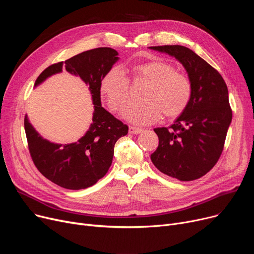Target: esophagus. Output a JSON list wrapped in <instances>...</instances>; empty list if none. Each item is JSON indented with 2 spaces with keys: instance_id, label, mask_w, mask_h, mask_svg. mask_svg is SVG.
<instances>
[{
  "instance_id": "34e87169",
  "label": "esophagus",
  "mask_w": 254,
  "mask_h": 254,
  "mask_svg": "<svg viewBox=\"0 0 254 254\" xmlns=\"http://www.w3.org/2000/svg\"><path fill=\"white\" fill-rule=\"evenodd\" d=\"M142 131H143V129L139 128V127H128V132H129V134H132V135L141 134Z\"/></svg>"
}]
</instances>
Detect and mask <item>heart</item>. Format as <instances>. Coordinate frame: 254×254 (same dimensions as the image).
Here are the masks:
<instances>
[{
  "label": "heart",
  "mask_w": 254,
  "mask_h": 254,
  "mask_svg": "<svg viewBox=\"0 0 254 254\" xmlns=\"http://www.w3.org/2000/svg\"><path fill=\"white\" fill-rule=\"evenodd\" d=\"M132 81L148 82L141 95L140 103L130 104L123 111L127 122L150 125L165 114L169 118L180 116L190 103L192 86L184 74L164 61H149L131 68ZM100 88L112 111H120L129 100V81L119 66H112L101 79Z\"/></svg>",
  "instance_id": "heart-1"
}]
</instances>
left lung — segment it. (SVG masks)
Wrapping results in <instances>:
<instances>
[{
  "mask_svg": "<svg viewBox=\"0 0 254 254\" xmlns=\"http://www.w3.org/2000/svg\"><path fill=\"white\" fill-rule=\"evenodd\" d=\"M149 48L182 64L192 86L188 109L169 127L154 128L158 147L151 162L164 174L180 181L201 178L217 163L232 123L228 86L212 65L188 47Z\"/></svg>",
  "mask_w": 254,
  "mask_h": 254,
  "instance_id": "8db88e82",
  "label": "left lung"
}]
</instances>
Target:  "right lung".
Segmentation results:
<instances>
[{"label":"right lung","instance_id":"right-lung-1","mask_svg":"<svg viewBox=\"0 0 254 254\" xmlns=\"http://www.w3.org/2000/svg\"><path fill=\"white\" fill-rule=\"evenodd\" d=\"M119 60L118 52L100 47L58 64L39 75L35 87L63 72L80 77L88 85L93 104L92 123L77 142L58 144L44 139L24 117V129L33 162L41 174L66 190H83L96 184L108 172L116 141L126 136L128 127L104 109L101 104V79Z\"/></svg>","mask_w":254,"mask_h":254}]
</instances>
